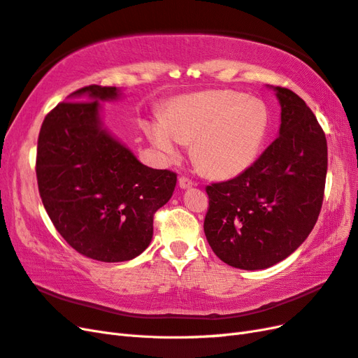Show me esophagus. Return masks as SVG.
Returning a JSON list of instances; mask_svg holds the SVG:
<instances>
[{
	"label": "esophagus",
	"mask_w": 358,
	"mask_h": 358,
	"mask_svg": "<svg viewBox=\"0 0 358 358\" xmlns=\"http://www.w3.org/2000/svg\"><path fill=\"white\" fill-rule=\"evenodd\" d=\"M192 185H194V182H192L191 179H188V178H185V176H180V178H179V187H180L182 189H188V188H191Z\"/></svg>",
	"instance_id": "obj_1"
}]
</instances>
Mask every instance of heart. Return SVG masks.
<instances>
[{
  "label": "heart",
  "mask_w": 358,
  "mask_h": 358,
  "mask_svg": "<svg viewBox=\"0 0 358 358\" xmlns=\"http://www.w3.org/2000/svg\"><path fill=\"white\" fill-rule=\"evenodd\" d=\"M269 127L266 105L231 90H209L182 96L164 117L146 123V134L167 161L179 158L192 144L199 166L215 178L245 171L262 150Z\"/></svg>",
  "instance_id": "heart-1"
}]
</instances>
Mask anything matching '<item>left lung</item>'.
Returning <instances> with one entry per match:
<instances>
[{
  "mask_svg": "<svg viewBox=\"0 0 358 358\" xmlns=\"http://www.w3.org/2000/svg\"><path fill=\"white\" fill-rule=\"evenodd\" d=\"M273 89L278 137L239 176L206 187L205 235L224 264L256 271L291 256L310 234L324 200L327 140L298 94Z\"/></svg>",
  "mask_w": 358,
  "mask_h": 358,
  "instance_id": "left-lung-1",
  "label": "left lung"
}]
</instances>
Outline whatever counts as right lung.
Instances as JSON below:
<instances>
[{"label":"right lung","instance_id":"1","mask_svg":"<svg viewBox=\"0 0 358 358\" xmlns=\"http://www.w3.org/2000/svg\"><path fill=\"white\" fill-rule=\"evenodd\" d=\"M117 87L89 85L46 115L37 140L38 192L52 224L78 253L101 262L141 255L153 214L171 199L176 173L141 164L105 128L101 102Z\"/></svg>","mask_w":358,"mask_h":358}]
</instances>
